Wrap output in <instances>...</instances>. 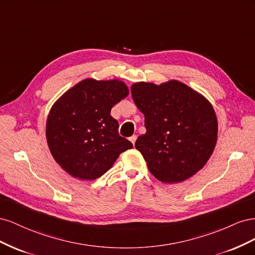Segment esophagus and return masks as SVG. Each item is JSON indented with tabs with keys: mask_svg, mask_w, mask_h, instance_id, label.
Returning <instances> with one entry per match:
<instances>
[{
	"mask_svg": "<svg viewBox=\"0 0 255 255\" xmlns=\"http://www.w3.org/2000/svg\"><path fill=\"white\" fill-rule=\"evenodd\" d=\"M136 139H137V136H136V135H133V136H130V137H129V141L132 142L133 144H135Z\"/></svg>",
	"mask_w": 255,
	"mask_h": 255,
	"instance_id": "1",
	"label": "esophagus"
}]
</instances>
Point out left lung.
I'll return each instance as SVG.
<instances>
[{
	"instance_id": "1",
	"label": "left lung",
	"mask_w": 255,
	"mask_h": 255,
	"mask_svg": "<svg viewBox=\"0 0 255 255\" xmlns=\"http://www.w3.org/2000/svg\"><path fill=\"white\" fill-rule=\"evenodd\" d=\"M144 115L145 134L137 138L149 171L166 184L181 183L205 166L217 142L218 122L208 100L179 81L130 86Z\"/></svg>"
}]
</instances>
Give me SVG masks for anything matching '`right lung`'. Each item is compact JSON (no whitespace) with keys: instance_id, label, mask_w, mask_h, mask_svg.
I'll return each mask as SVG.
<instances>
[{"instance_id":"add662e5","label":"right lung","mask_w":255,"mask_h":255,"mask_svg":"<svg viewBox=\"0 0 255 255\" xmlns=\"http://www.w3.org/2000/svg\"><path fill=\"white\" fill-rule=\"evenodd\" d=\"M119 80L85 79L67 90L51 107L45 136L53 158L79 180H96L113 166L120 153L133 148L118 133L112 107L128 97Z\"/></svg>"}]
</instances>
